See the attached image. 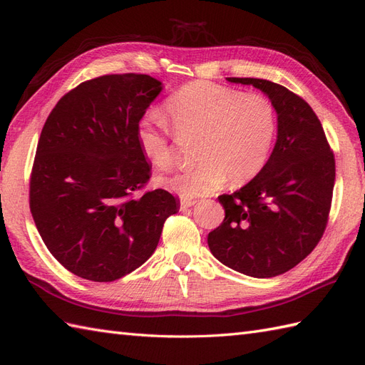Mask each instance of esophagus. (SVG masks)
Returning a JSON list of instances; mask_svg holds the SVG:
<instances>
[{
	"label": "esophagus",
	"mask_w": 365,
	"mask_h": 365,
	"mask_svg": "<svg viewBox=\"0 0 365 365\" xmlns=\"http://www.w3.org/2000/svg\"><path fill=\"white\" fill-rule=\"evenodd\" d=\"M196 204V200H181V208L182 210H185V208H189V207H192V205H195Z\"/></svg>",
	"instance_id": "34e87169"
}]
</instances>
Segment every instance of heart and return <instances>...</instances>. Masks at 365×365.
<instances>
[{"mask_svg": "<svg viewBox=\"0 0 365 365\" xmlns=\"http://www.w3.org/2000/svg\"><path fill=\"white\" fill-rule=\"evenodd\" d=\"M164 117L178 135L201 140L196 168L158 178L160 185L185 200L213 193L227 180L233 184L252 180L267 164L277 134V114L269 98L202 81L173 93ZM137 143L155 168L169 165L172 148L163 118L143 117Z\"/></svg>", "mask_w": 365, "mask_h": 365, "instance_id": "heart-1", "label": "heart"}]
</instances>
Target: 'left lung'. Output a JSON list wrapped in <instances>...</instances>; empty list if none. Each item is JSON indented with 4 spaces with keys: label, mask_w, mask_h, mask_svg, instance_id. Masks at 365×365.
I'll use <instances>...</instances> for the list:
<instances>
[{
    "label": "left lung",
    "mask_w": 365,
    "mask_h": 365,
    "mask_svg": "<svg viewBox=\"0 0 365 365\" xmlns=\"http://www.w3.org/2000/svg\"><path fill=\"white\" fill-rule=\"evenodd\" d=\"M252 85L272 102L277 140L254 178L217 200L224 222L208 233V248L225 267L256 279L292 269L312 252L327 224L335 158L318 117L302 97L264 79L228 77Z\"/></svg>",
    "instance_id": "obj_1"
}]
</instances>
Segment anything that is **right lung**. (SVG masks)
I'll return each mask as SVG.
<instances>
[{"label": "right lung", "instance_id": "right-lung-1", "mask_svg": "<svg viewBox=\"0 0 365 365\" xmlns=\"http://www.w3.org/2000/svg\"><path fill=\"white\" fill-rule=\"evenodd\" d=\"M163 82L109 74L81 83L42 128L30 178V212L43 244L82 279L114 282L155 251L178 201L157 189L135 196L150 165L137 126Z\"/></svg>", "mask_w": 365, "mask_h": 365}]
</instances>
